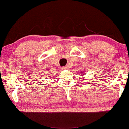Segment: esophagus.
Segmentation results:
<instances>
[{"mask_svg":"<svg viewBox=\"0 0 129 129\" xmlns=\"http://www.w3.org/2000/svg\"><path fill=\"white\" fill-rule=\"evenodd\" d=\"M62 69H63V70H67V69H68V67H63V68H62Z\"/></svg>","mask_w":129,"mask_h":129,"instance_id":"1","label":"esophagus"}]
</instances>
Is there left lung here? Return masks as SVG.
Here are the masks:
<instances>
[{
    "label": "left lung",
    "mask_w": 129,
    "mask_h": 129,
    "mask_svg": "<svg viewBox=\"0 0 129 129\" xmlns=\"http://www.w3.org/2000/svg\"><path fill=\"white\" fill-rule=\"evenodd\" d=\"M81 75H82V76H83V75H85V74H83V73H82V74H81Z\"/></svg>",
    "instance_id": "left-lung-1"
}]
</instances>
